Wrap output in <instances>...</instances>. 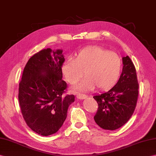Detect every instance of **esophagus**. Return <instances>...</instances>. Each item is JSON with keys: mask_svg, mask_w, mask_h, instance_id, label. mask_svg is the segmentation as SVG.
I'll use <instances>...</instances> for the list:
<instances>
[{"mask_svg": "<svg viewBox=\"0 0 156 156\" xmlns=\"http://www.w3.org/2000/svg\"><path fill=\"white\" fill-rule=\"evenodd\" d=\"M76 98L79 100H84V99L86 98L87 96L85 95V94H79L76 95Z\"/></svg>", "mask_w": 156, "mask_h": 156, "instance_id": "34e87169", "label": "esophagus"}]
</instances>
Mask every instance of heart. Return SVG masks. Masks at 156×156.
<instances>
[{
  "instance_id": "heart-1",
  "label": "heart",
  "mask_w": 156,
  "mask_h": 156,
  "mask_svg": "<svg viewBox=\"0 0 156 156\" xmlns=\"http://www.w3.org/2000/svg\"><path fill=\"white\" fill-rule=\"evenodd\" d=\"M122 60L116 53L108 52L99 46H88L80 50L74 60L68 59L62 65V72L76 92H86L97 87L100 90L112 88L118 80Z\"/></svg>"
}]
</instances>
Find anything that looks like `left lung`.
<instances>
[{"label": "left lung", "mask_w": 156, "mask_h": 156, "mask_svg": "<svg viewBox=\"0 0 156 156\" xmlns=\"http://www.w3.org/2000/svg\"><path fill=\"white\" fill-rule=\"evenodd\" d=\"M122 72L118 82L109 91L93 98L98 104L95 122L100 128L115 130L131 118L136 106L138 88L134 65L129 56L122 58Z\"/></svg>", "instance_id": "1"}]
</instances>
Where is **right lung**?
Instances as JSON below:
<instances>
[{"mask_svg": "<svg viewBox=\"0 0 156 156\" xmlns=\"http://www.w3.org/2000/svg\"><path fill=\"white\" fill-rule=\"evenodd\" d=\"M62 50L44 49L28 60L19 83V100L27 124L40 135L58 131L67 116L74 95L62 96L66 83L62 79Z\"/></svg>", "mask_w": 156, "mask_h": 156, "instance_id": "add662e5", "label": "right lung"}]
</instances>
